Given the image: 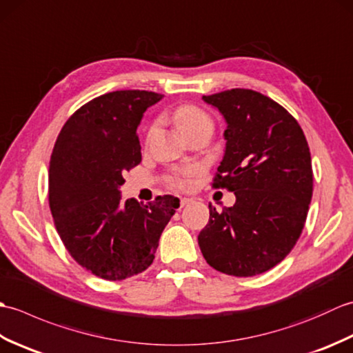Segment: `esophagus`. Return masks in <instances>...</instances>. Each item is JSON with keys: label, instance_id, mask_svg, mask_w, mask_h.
I'll list each match as a JSON object with an SVG mask.
<instances>
[{"label": "esophagus", "instance_id": "obj_1", "mask_svg": "<svg viewBox=\"0 0 353 353\" xmlns=\"http://www.w3.org/2000/svg\"><path fill=\"white\" fill-rule=\"evenodd\" d=\"M190 203H191V199H188V197H182L181 199V208L190 205Z\"/></svg>", "mask_w": 353, "mask_h": 353}]
</instances>
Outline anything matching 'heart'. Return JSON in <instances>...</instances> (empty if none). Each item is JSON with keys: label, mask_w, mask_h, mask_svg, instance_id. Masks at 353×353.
Returning a JSON list of instances; mask_svg holds the SVG:
<instances>
[{"label": "heart", "mask_w": 353, "mask_h": 353, "mask_svg": "<svg viewBox=\"0 0 353 353\" xmlns=\"http://www.w3.org/2000/svg\"><path fill=\"white\" fill-rule=\"evenodd\" d=\"M174 123L177 125V129L181 130L183 134H186L191 130H196L199 127L203 125H212V119L209 117L203 109H200L194 104H185V106H181L174 114ZM156 130V124L150 127L148 134H152ZM191 170H185L182 172H179L174 177L171 179V182L177 185V186H185L190 185V176H191Z\"/></svg>", "instance_id": "1"}]
</instances>
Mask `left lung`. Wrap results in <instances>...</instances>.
Wrapping results in <instances>:
<instances>
[{
  "mask_svg": "<svg viewBox=\"0 0 353 353\" xmlns=\"http://www.w3.org/2000/svg\"><path fill=\"white\" fill-rule=\"evenodd\" d=\"M226 119V150L214 188L235 192L221 212L209 205L199 234L206 262L221 273L256 276L296 245L312 197V165L301 125L281 104L252 89L203 95Z\"/></svg>",
  "mask_w": 353,
  "mask_h": 353,
  "instance_id": "1",
  "label": "left lung"
}]
</instances>
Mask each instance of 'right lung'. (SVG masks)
I'll list each match as a JSON object with an SVG mask.
<instances>
[{
    "mask_svg": "<svg viewBox=\"0 0 353 353\" xmlns=\"http://www.w3.org/2000/svg\"><path fill=\"white\" fill-rule=\"evenodd\" d=\"M148 91H115L74 112L52 148L48 200L66 250L88 272L123 281L147 270L179 199L147 205L121 201L123 174L141 162L137 129L144 112L162 100Z\"/></svg>",
    "mask_w": 353,
    "mask_h": 353,
    "instance_id": "obj_1",
    "label": "right lung"
}]
</instances>
